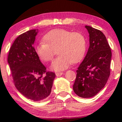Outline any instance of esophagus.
I'll list each match as a JSON object with an SVG mask.
<instances>
[{
	"instance_id": "1",
	"label": "esophagus",
	"mask_w": 122,
	"mask_h": 122,
	"mask_svg": "<svg viewBox=\"0 0 122 122\" xmlns=\"http://www.w3.org/2000/svg\"><path fill=\"white\" fill-rule=\"evenodd\" d=\"M63 74H64V73L63 72H57L56 73V76L58 77V76H62Z\"/></svg>"
}]
</instances>
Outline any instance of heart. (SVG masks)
I'll list each match as a JSON object with an SVG mask.
<instances>
[{"mask_svg": "<svg viewBox=\"0 0 122 122\" xmlns=\"http://www.w3.org/2000/svg\"><path fill=\"white\" fill-rule=\"evenodd\" d=\"M42 42L35 47L36 54L41 60L49 62L53 60L57 50L59 55L51 65V69L55 71H63L72 62H80L86 52L84 36L65 29L50 30L43 36Z\"/></svg>", "mask_w": 122, "mask_h": 122, "instance_id": "obj_1", "label": "heart"}]
</instances>
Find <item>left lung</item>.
Instances as JSON below:
<instances>
[{
	"instance_id": "8db88e82",
	"label": "left lung",
	"mask_w": 122,
	"mask_h": 122,
	"mask_svg": "<svg viewBox=\"0 0 122 122\" xmlns=\"http://www.w3.org/2000/svg\"><path fill=\"white\" fill-rule=\"evenodd\" d=\"M89 34V47L76 71L73 89L82 98L94 96L104 88L110 75L112 53L107 38L101 31L85 26Z\"/></svg>"
}]
</instances>
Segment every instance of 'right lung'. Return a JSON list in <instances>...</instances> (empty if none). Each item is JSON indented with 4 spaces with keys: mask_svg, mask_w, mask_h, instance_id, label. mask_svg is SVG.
I'll list each match as a JSON object with an SVG mask.
<instances>
[{
    "mask_svg": "<svg viewBox=\"0 0 122 122\" xmlns=\"http://www.w3.org/2000/svg\"><path fill=\"white\" fill-rule=\"evenodd\" d=\"M38 30L20 34L10 47L8 63L15 87L22 95L34 102L50 94L56 74L46 72L33 46Z\"/></svg>",
    "mask_w": 122,
    "mask_h": 122,
    "instance_id": "1",
    "label": "right lung"
}]
</instances>
